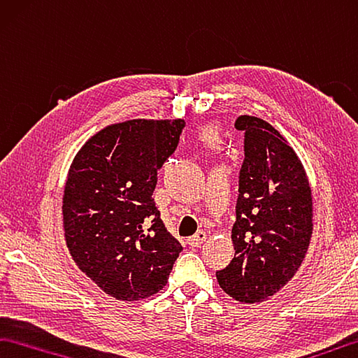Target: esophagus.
<instances>
[{"instance_id": "34e87169", "label": "esophagus", "mask_w": 358, "mask_h": 358, "mask_svg": "<svg viewBox=\"0 0 358 358\" xmlns=\"http://www.w3.org/2000/svg\"><path fill=\"white\" fill-rule=\"evenodd\" d=\"M206 239H208V234H206L204 231H199V233H196L195 236L189 237V241L187 242H189L190 247H199L203 242H206Z\"/></svg>"}]
</instances>
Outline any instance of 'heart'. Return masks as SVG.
<instances>
[{
  "label": "heart",
  "instance_id": "heart-1",
  "mask_svg": "<svg viewBox=\"0 0 358 358\" xmlns=\"http://www.w3.org/2000/svg\"><path fill=\"white\" fill-rule=\"evenodd\" d=\"M206 138H208L210 143H214L217 140V136H215L214 131H208V134H206Z\"/></svg>",
  "mask_w": 358,
  "mask_h": 358
}]
</instances>
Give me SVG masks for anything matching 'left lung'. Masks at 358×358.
<instances>
[{
	"instance_id": "obj_1",
	"label": "left lung",
	"mask_w": 358,
	"mask_h": 358,
	"mask_svg": "<svg viewBox=\"0 0 358 358\" xmlns=\"http://www.w3.org/2000/svg\"><path fill=\"white\" fill-rule=\"evenodd\" d=\"M243 159L239 173L236 255L217 272L222 289L242 303H261L287 285L313 234V196L302 162L264 119L239 116Z\"/></svg>"
}]
</instances>
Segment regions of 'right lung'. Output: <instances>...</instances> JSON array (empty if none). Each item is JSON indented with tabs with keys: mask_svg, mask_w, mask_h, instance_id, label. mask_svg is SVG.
Masks as SVG:
<instances>
[{
	"mask_svg": "<svg viewBox=\"0 0 358 358\" xmlns=\"http://www.w3.org/2000/svg\"><path fill=\"white\" fill-rule=\"evenodd\" d=\"M184 119H131L91 136L69 168L62 222L75 264L122 302L166 285L182 245L168 233L152 193L178 148Z\"/></svg>",
	"mask_w": 358,
	"mask_h": 358,
	"instance_id": "1",
	"label": "right lung"
}]
</instances>
